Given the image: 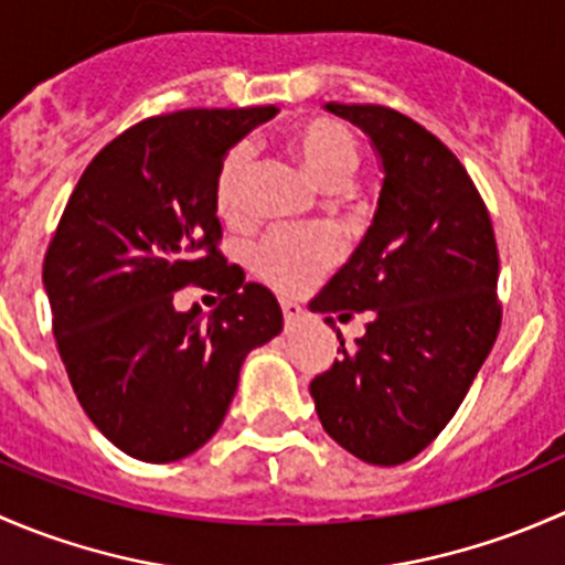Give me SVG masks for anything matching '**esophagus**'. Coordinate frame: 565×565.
Masks as SVG:
<instances>
[{"label": "esophagus", "instance_id": "esophagus-1", "mask_svg": "<svg viewBox=\"0 0 565 565\" xmlns=\"http://www.w3.org/2000/svg\"><path fill=\"white\" fill-rule=\"evenodd\" d=\"M281 311H284V324H287V330L295 328V324L303 322V319H306V311L300 309L298 303H292V300H284Z\"/></svg>", "mask_w": 565, "mask_h": 565}]
</instances>
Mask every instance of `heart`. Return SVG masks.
<instances>
[{
    "label": "heart",
    "instance_id": "b5f03b06",
    "mask_svg": "<svg viewBox=\"0 0 565 565\" xmlns=\"http://www.w3.org/2000/svg\"><path fill=\"white\" fill-rule=\"evenodd\" d=\"M287 147L300 161L303 172L324 191H339L350 182L361 163L358 141L344 125L333 119H306L287 134ZM250 169L248 147H235L215 174V210L224 221L243 215L246 180ZM339 256L335 237L311 232V235H270L256 248V273L284 292H298L315 284L319 273L328 270Z\"/></svg>",
    "mask_w": 565,
    "mask_h": 565
}]
</instances>
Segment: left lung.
Instances as JSON below:
<instances>
[{
  "label": "left lung",
  "mask_w": 565,
  "mask_h": 565,
  "mask_svg": "<svg viewBox=\"0 0 565 565\" xmlns=\"http://www.w3.org/2000/svg\"><path fill=\"white\" fill-rule=\"evenodd\" d=\"M322 108L369 136L383 182L372 226L309 303L372 317L355 350L341 339V361L309 391L344 451L402 465L446 429L492 352L498 243L476 185L437 136L385 106Z\"/></svg>",
  "instance_id": "left-lung-1"
}]
</instances>
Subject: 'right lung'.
Instances as JSON below:
<instances>
[{"instance_id": "right-lung-1", "label": "right lung", "mask_w": 565, "mask_h": 565, "mask_svg": "<svg viewBox=\"0 0 565 565\" xmlns=\"http://www.w3.org/2000/svg\"><path fill=\"white\" fill-rule=\"evenodd\" d=\"M276 106L191 108L134 125L93 158L43 262L56 347L95 426L128 457L163 465L224 424L243 361L284 328L276 295L235 281L215 174ZM199 282L218 310L177 312Z\"/></svg>"}]
</instances>
